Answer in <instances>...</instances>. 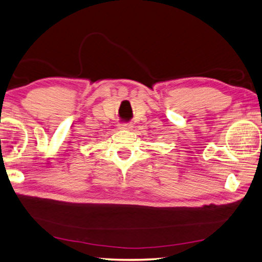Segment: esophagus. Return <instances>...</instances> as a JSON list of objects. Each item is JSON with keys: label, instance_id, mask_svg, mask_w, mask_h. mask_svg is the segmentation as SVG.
Returning a JSON list of instances; mask_svg holds the SVG:
<instances>
[{"label": "esophagus", "instance_id": "34e87169", "mask_svg": "<svg viewBox=\"0 0 262 262\" xmlns=\"http://www.w3.org/2000/svg\"><path fill=\"white\" fill-rule=\"evenodd\" d=\"M120 128H121V129H130L132 125H130V123L123 122V123H120Z\"/></svg>", "mask_w": 262, "mask_h": 262}]
</instances>
